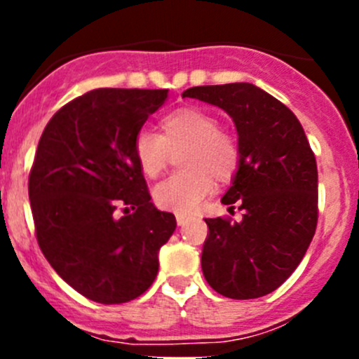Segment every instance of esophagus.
Returning a JSON list of instances; mask_svg holds the SVG:
<instances>
[{"instance_id": "1", "label": "esophagus", "mask_w": 359, "mask_h": 359, "mask_svg": "<svg viewBox=\"0 0 359 359\" xmlns=\"http://www.w3.org/2000/svg\"><path fill=\"white\" fill-rule=\"evenodd\" d=\"M175 217H177V224H179L180 227H184L187 222H189V219H187L186 215H182V213H177Z\"/></svg>"}]
</instances>
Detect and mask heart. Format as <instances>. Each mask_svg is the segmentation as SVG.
<instances>
[{"label":"heart","mask_w":359,"mask_h":359,"mask_svg":"<svg viewBox=\"0 0 359 359\" xmlns=\"http://www.w3.org/2000/svg\"><path fill=\"white\" fill-rule=\"evenodd\" d=\"M161 135L142 128L133 140V156L140 172L156 179L168 165L170 151L179 153L180 170L153 191L159 208L191 213L212 191L213 180L227 182L240 165L238 144L210 112L198 107L177 109L159 123Z\"/></svg>","instance_id":"obj_1"}]
</instances>
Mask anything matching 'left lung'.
<instances>
[{
    "label": "left lung",
    "mask_w": 359,
    "mask_h": 359,
    "mask_svg": "<svg viewBox=\"0 0 359 359\" xmlns=\"http://www.w3.org/2000/svg\"><path fill=\"white\" fill-rule=\"evenodd\" d=\"M182 97L224 109L238 132L240 165L222 203L243 220L205 219V280L229 299H259L288 280L313 240L316 158L297 116L252 83L193 86Z\"/></svg>",
    "instance_id": "1"
}]
</instances>
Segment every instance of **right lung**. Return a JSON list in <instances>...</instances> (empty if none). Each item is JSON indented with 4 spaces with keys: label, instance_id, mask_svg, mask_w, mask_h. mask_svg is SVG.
I'll return each mask as SVG.
<instances>
[{
    "label": "right lung",
    "instance_id": "obj_1",
    "mask_svg": "<svg viewBox=\"0 0 359 359\" xmlns=\"http://www.w3.org/2000/svg\"><path fill=\"white\" fill-rule=\"evenodd\" d=\"M166 97L168 90H92L60 107L39 139L29 173L38 245L93 302L142 295L177 227L173 213L151 203L133 156L135 135Z\"/></svg>",
    "mask_w": 359,
    "mask_h": 359
}]
</instances>
